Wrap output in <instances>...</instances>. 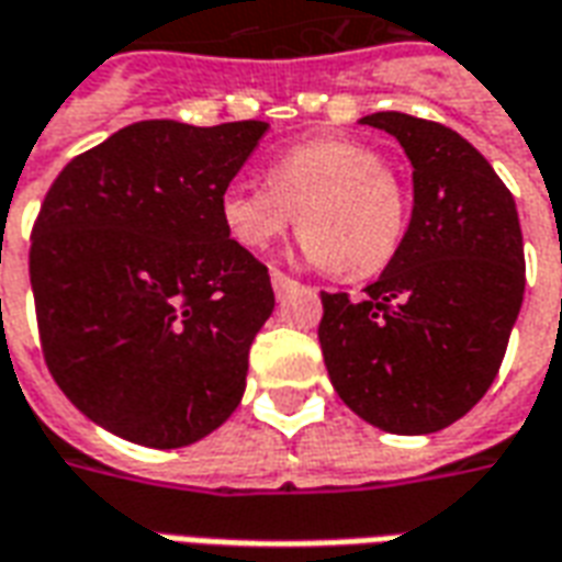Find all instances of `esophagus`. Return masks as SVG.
<instances>
[{
  "label": "esophagus",
  "instance_id": "1",
  "mask_svg": "<svg viewBox=\"0 0 562 562\" xmlns=\"http://www.w3.org/2000/svg\"><path fill=\"white\" fill-rule=\"evenodd\" d=\"M293 286H296V281H293V278L290 276H284V272H272V290H276V296H284L286 290H293Z\"/></svg>",
  "mask_w": 562,
  "mask_h": 562
}]
</instances>
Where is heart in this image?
I'll return each mask as SVG.
<instances>
[{"label": "heart", "mask_w": 562, "mask_h": 562, "mask_svg": "<svg viewBox=\"0 0 562 562\" xmlns=\"http://www.w3.org/2000/svg\"><path fill=\"white\" fill-rule=\"evenodd\" d=\"M221 221L241 248L263 251L290 224L302 254L347 281L376 276L407 231V191L374 149L321 137L278 155L269 186L233 182L221 194Z\"/></svg>", "instance_id": "1"}]
</instances>
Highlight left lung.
I'll list each match as a JSON object with an SVG mask.
<instances>
[{"instance_id": "obj_1", "label": "left lung", "mask_w": 562, "mask_h": 562, "mask_svg": "<svg viewBox=\"0 0 562 562\" xmlns=\"http://www.w3.org/2000/svg\"><path fill=\"white\" fill-rule=\"evenodd\" d=\"M413 164V218L366 296L321 293V347L341 401L392 434H434L488 392L524 302L512 191L458 131L371 113Z\"/></svg>"}]
</instances>
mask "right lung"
Returning <instances> with one entry per match:
<instances>
[{
  "instance_id": "add662e5",
  "label": "right lung",
  "mask_w": 562,
  "mask_h": 562,
  "mask_svg": "<svg viewBox=\"0 0 562 562\" xmlns=\"http://www.w3.org/2000/svg\"><path fill=\"white\" fill-rule=\"evenodd\" d=\"M266 131L134 122L65 164L41 203L29 278L44 362L131 443H196L239 407L276 293L218 203Z\"/></svg>"
}]
</instances>
